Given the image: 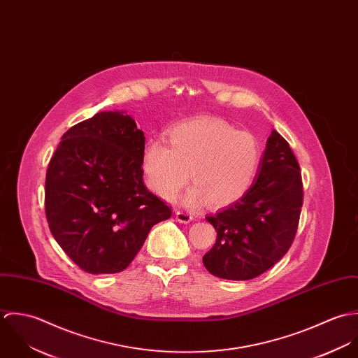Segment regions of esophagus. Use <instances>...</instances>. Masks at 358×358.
<instances>
[{"instance_id": "obj_1", "label": "esophagus", "mask_w": 358, "mask_h": 358, "mask_svg": "<svg viewBox=\"0 0 358 358\" xmlns=\"http://www.w3.org/2000/svg\"><path fill=\"white\" fill-rule=\"evenodd\" d=\"M175 216L179 223H190L193 220V215L187 210H176Z\"/></svg>"}]
</instances>
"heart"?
I'll use <instances>...</instances> for the list:
<instances>
[{
	"mask_svg": "<svg viewBox=\"0 0 358 358\" xmlns=\"http://www.w3.org/2000/svg\"><path fill=\"white\" fill-rule=\"evenodd\" d=\"M168 139L171 148L152 141L142 157L146 186L159 199L172 200L190 175L194 186L183 197L186 205L226 206L252 186L262 155L252 134L222 120L196 118L172 127Z\"/></svg>",
	"mask_w": 358,
	"mask_h": 358,
	"instance_id": "obj_1",
	"label": "heart"
}]
</instances>
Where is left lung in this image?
Instances as JSON below:
<instances>
[{
    "label": "left lung",
    "instance_id": "8db88e82",
    "mask_svg": "<svg viewBox=\"0 0 358 358\" xmlns=\"http://www.w3.org/2000/svg\"><path fill=\"white\" fill-rule=\"evenodd\" d=\"M303 187L288 142L271 131L255 180L238 201L205 219L216 243L203 257L205 268L224 280H251L274 266L295 238Z\"/></svg>",
    "mask_w": 358,
    "mask_h": 358
}]
</instances>
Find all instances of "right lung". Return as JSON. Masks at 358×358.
<instances>
[{"label": "right lung", "mask_w": 358, "mask_h": 358, "mask_svg": "<svg viewBox=\"0 0 358 358\" xmlns=\"http://www.w3.org/2000/svg\"><path fill=\"white\" fill-rule=\"evenodd\" d=\"M145 134L125 111L71 127L52 155L45 213L53 238L91 274L125 270L171 208L143 183Z\"/></svg>", "instance_id": "add662e5"}]
</instances>
